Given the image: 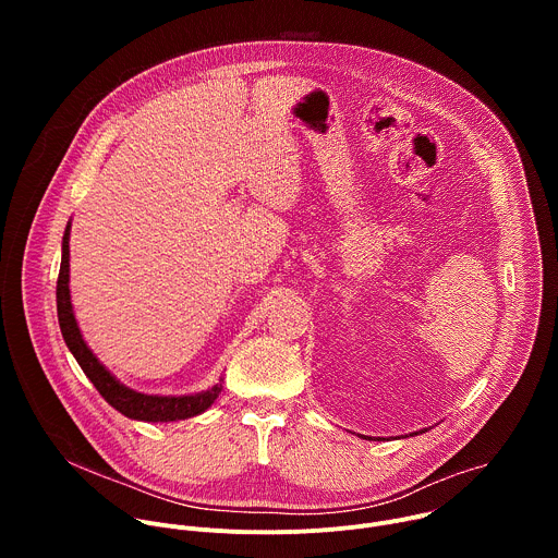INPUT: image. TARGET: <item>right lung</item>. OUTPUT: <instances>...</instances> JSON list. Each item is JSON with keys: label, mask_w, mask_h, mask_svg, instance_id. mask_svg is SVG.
I'll return each instance as SVG.
<instances>
[{"label": "right lung", "mask_w": 558, "mask_h": 558, "mask_svg": "<svg viewBox=\"0 0 558 558\" xmlns=\"http://www.w3.org/2000/svg\"><path fill=\"white\" fill-rule=\"evenodd\" d=\"M68 238H70V225L65 227L63 233V243H61V267H59V278H57V315H59V327L61 336L74 355V360L82 366V371L88 375V379L95 384V388L101 392L104 400L117 409L121 415L138 422H177V420H187L194 415L205 413L220 392V384H216L209 390L196 392V395H181V397H163V395H145L136 392L128 386H123L99 360L97 355L88 349V344L82 338V331L76 327L74 313H72V302H70V247H68Z\"/></svg>", "instance_id": "obj_1"}]
</instances>
